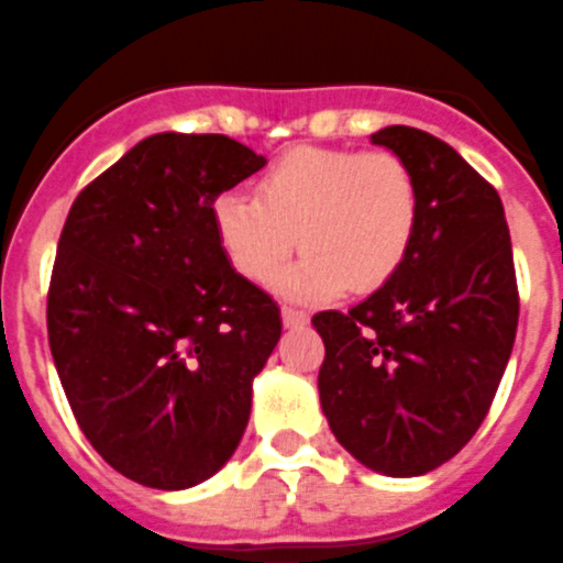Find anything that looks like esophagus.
I'll list each match as a JSON object with an SVG mask.
<instances>
[{
	"label": "esophagus",
	"mask_w": 563,
	"mask_h": 563,
	"mask_svg": "<svg viewBox=\"0 0 563 563\" xmlns=\"http://www.w3.org/2000/svg\"><path fill=\"white\" fill-rule=\"evenodd\" d=\"M282 321H285V328H305L310 321V313H305L299 307H282Z\"/></svg>",
	"instance_id": "esophagus-1"
}]
</instances>
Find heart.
<instances>
[{
  "mask_svg": "<svg viewBox=\"0 0 563 563\" xmlns=\"http://www.w3.org/2000/svg\"><path fill=\"white\" fill-rule=\"evenodd\" d=\"M419 185L393 151L292 147L256 181V199L222 194L213 230L247 282L276 276L296 244L307 250L276 278L292 299L373 292L401 271L419 230Z\"/></svg>",
  "mask_w": 563,
  "mask_h": 563,
  "instance_id": "1",
  "label": "heart"
}]
</instances>
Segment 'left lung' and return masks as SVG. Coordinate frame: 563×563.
I'll use <instances>...</instances> for the list:
<instances>
[{"instance_id": "1", "label": "left lung", "mask_w": 563, "mask_h": 563, "mask_svg": "<svg viewBox=\"0 0 563 563\" xmlns=\"http://www.w3.org/2000/svg\"><path fill=\"white\" fill-rule=\"evenodd\" d=\"M419 185V230L401 271L350 313L324 310L321 410L339 444L393 478L453 459L482 427L510 362L518 285L496 187L432 133H373Z\"/></svg>"}]
</instances>
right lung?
I'll return each mask as SVG.
<instances>
[{"label":"right lung","instance_id":"add662e5","mask_svg":"<svg viewBox=\"0 0 563 563\" xmlns=\"http://www.w3.org/2000/svg\"><path fill=\"white\" fill-rule=\"evenodd\" d=\"M264 167L222 133H156L96 176L67 213L47 341L76 424L117 473L185 489L224 467L278 305L233 271L216 196Z\"/></svg>","mask_w":563,"mask_h":563}]
</instances>
